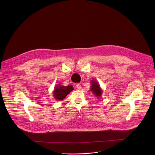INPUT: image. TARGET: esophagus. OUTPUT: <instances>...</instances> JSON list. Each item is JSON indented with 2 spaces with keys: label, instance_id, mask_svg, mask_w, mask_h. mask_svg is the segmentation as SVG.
I'll use <instances>...</instances> for the list:
<instances>
[{
  "label": "esophagus",
  "instance_id": "obj_1",
  "mask_svg": "<svg viewBox=\"0 0 155 155\" xmlns=\"http://www.w3.org/2000/svg\"><path fill=\"white\" fill-rule=\"evenodd\" d=\"M76 87L77 88L78 90H81V84H76Z\"/></svg>",
  "mask_w": 155,
  "mask_h": 155
}]
</instances>
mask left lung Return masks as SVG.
I'll list each match as a JSON object with an SVG mask.
<instances>
[{"mask_svg": "<svg viewBox=\"0 0 155 155\" xmlns=\"http://www.w3.org/2000/svg\"><path fill=\"white\" fill-rule=\"evenodd\" d=\"M91 87L90 88V91H91L96 97H101L102 93V91L100 87V85L95 80H92V81H91Z\"/></svg>", "mask_w": 155, "mask_h": 155, "instance_id": "left-lung-1", "label": "left lung"}]
</instances>
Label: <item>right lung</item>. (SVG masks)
<instances>
[{"label":"right lung","mask_w":155,"mask_h":155,"mask_svg":"<svg viewBox=\"0 0 155 155\" xmlns=\"http://www.w3.org/2000/svg\"><path fill=\"white\" fill-rule=\"evenodd\" d=\"M73 90L74 87L72 85L64 86L59 84L54 88L53 96L56 100L62 101Z\"/></svg>","instance_id":"right-lung-1"}]
</instances>
